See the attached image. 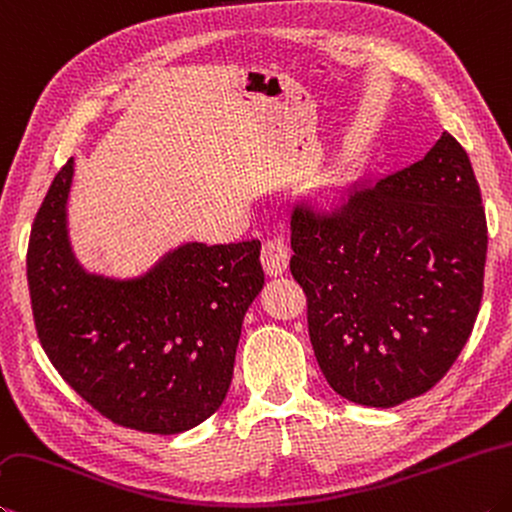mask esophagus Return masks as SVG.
<instances>
[{
	"instance_id": "34e87169",
	"label": "esophagus",
	"mask_w": 512,
	"mask_h": 512,
	"mask_svg": "<svg viewBox=\"0 0 512 512\" xmlns=\"http://www.w3.org/2000/svg\"><path fill=\"white\" fill-rule=\"evenodd\" d=\"M288 257H291V248L282 237H268L262 246V253H259L268 275H282L288 266Z\"/></svg>"
}]
</instances>
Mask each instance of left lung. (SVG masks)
Returning a JSON list of instances; mask_svg holds the SVG:
<instances>
[{"mask_svg": "<svg viewBox=\"0 0 512 512\" xmlns=\"http://www.w3.org/2000/svg\"><path fill=\"white\" fill-rule=\"evenodd\" d=\"M291 230V273L327 383L369 407L430 392L475 327L488 253L457 138L443 132L421 161L353 183L338 206L297 203Z\"/></svg>", "mask_w": 512, "mask_h": 512, "instance_id": "8db88e82", "label": "left lung"}]
</instances>
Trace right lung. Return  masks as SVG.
Wrapping results in <instances>:
<instances>
[{"instance_id":"obj_1","label":"right lung","mask_w":512,"mask_h":512,"mask_svg":"<svg viewBox=\"0 0 512 512\" xmlns=\"http://www.w3.org/2000/svg\"><path fill=\"white\" fill-rule=\"evenodd\" d=\"M73 159L37 210L26 275L42 349L85 401L116 425L179 434L228 394L241 322L264 286L259 239L190 241L136 280L91 275L71 253Z\"/></svg>"}]
</instances>
